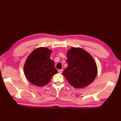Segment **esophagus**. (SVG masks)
Instances as JSON below:
<instances>
[{
    "instance_id": "34e87169",
    "label": "esophagus",
    "mask_w": 121,
    "mask_h": 121,
    "mask_svg": "<svg viewBox=\"0 0 121 121\" xmlns=\"http://www.w3.org/2000/svg\"><path fill=\"white\" fill-rule=\"evenodd\" d=\"M63 69H59V70H58V72H59V73H62V72H63Z\"/></svg>"
}]
</instances>
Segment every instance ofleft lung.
<instances>
[{"instance_id": "8db88e82", "label": "left lung", "mask_w": 121, "mask_h": 121, "mask_svg": "<svg viewBox=\"0 0 121 121\" xmlns=\"http://www.w3.org/2000/svg\"><path fill=\"white\" fill-rule=\"evenodd\" d=\"M67 56L68 67L62 73L69 83L75 88L91 84L98 73L93 57L84 49L74 47L68 51Z\"/></svg>"}]
</instances>
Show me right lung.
Instances as JSON below:
<instances>
[{
    "mask_svg": "<svg viewBox=\"0 0 121 121\" xmlns=\"http://www.w3.org/2000/svg\"><path fill=\"white\" fill-rule=\"evenodd\" d=\"M52 52L48 48L40 47L35 49L27 57L23 70L31 83L38 87L43 86L57 73L54 62L50 58Z\"/></svg>",
    "mask_w": 121,
    "mask_h": 121,
    "instance_id": "1",
    "label": "right lung"
}]
</instances>
